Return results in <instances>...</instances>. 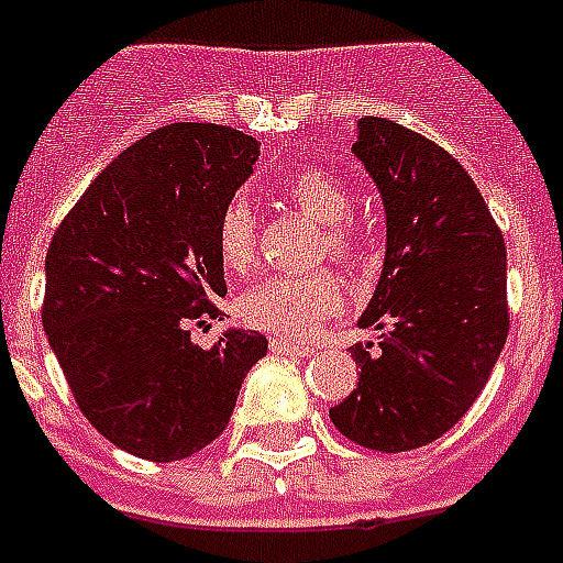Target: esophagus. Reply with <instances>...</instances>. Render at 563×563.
<instances>
[{"label":"esophagus","instance_id":"1","mask_svg":"<svg viewBox=\"0 0 563 563\" xmlns=\"http://www.w3.org/2000/svg\"><path fill=\"white\" fill-rule=\"evenodd\" d=\"M269 350L278 353V356H294V358H306L314 353V346L311 344H294V341H273Z\"/></svg>","mask_w":563,"mask_h":563}]
</instances>
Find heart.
<instances>
[{
	"label": "heart",
	"instance_id": "b5f03b06",
	"mask_svg": "<svg viewBox=\"0 0 563 563\" xmlns=\"http://www.w3.org/2000/svg\"><path fill=\"white\" fill-rule=\"evenodd\" d=\"M285 196L327 225V246L338 261H356L362 231L350 222V189L335 172L308 166L285 184ZM257 225L246 198H228L217 219V255L225 269L243 273L255 261ZM341 306V282L332 273L269 276L240 299V314L249 327L273 338H306Z\"/></svg>",
	"mask_w": 563,
	"mask_h": 563
}]
</instances>
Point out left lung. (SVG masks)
I'll use <instances>...</instances> for the list:
<instances>
[{
	"label": "left lung",
	"mask_w": 563,
	"mask_h": 563,
	"mask_svg": "<svg viewBox=\"0 0 563 563\" xmlns=\"http://www.w3.org/2000/svg\"><path fill=\"white\" fill-rule=\"evenodd\" d=\"M353 154L386 207V261L358 317L383 335L350 346L362 374L329 418L397 454L448 433L487 386L510 329L505 236L466 168L416 130L358 118Z\"/></svg>",
	"instance_id": "1"
}]
</instances>
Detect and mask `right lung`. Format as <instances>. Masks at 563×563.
<instances>
[{"label": "right lung", "instance_id": "obj_1", "mask_svg": "<svg viewBox=\"0 0 563 563\" xmlns=\"http://www.w3.org/2000/svg\"><path fill=\"white\" fill-rule=\"evenodd\" d=\"M257 142L222 124L159 126L118 154L46 249L44 332L82 416L154 463L196 454L228 427L266 338L189 323L217 317V219L252 175Z\"/></svg>", "mask_w": 563, "mask_h": 563}]
</instances>
